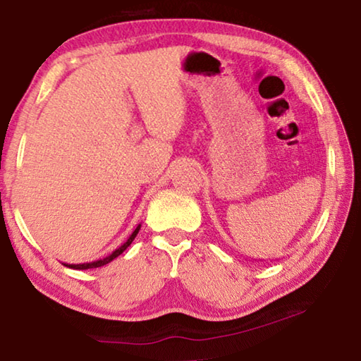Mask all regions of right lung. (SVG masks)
Returning a JSON list of instances; mask_svg holds the SVG:
<instances>
[{
	"label": "right lung",
	"mask_w": 361,
	"mask_h": 361,
	"mask_svg": "<svg viewBox=\"0 0 361 361\" xmlns=\"http://www.w3.org/2000/svg\"><path fill=\"white\" fill-rule=\"evenodd\" d=\"M140 228H142V224L137 226L135 231H133L132 234L129 235V239H127L124 243H122V245H121L119 248H116L111 255L105 256V258H103V259H97V261H92V262H81V264H66V262H63V266L70 267V269H79V271H82V269H94V267L105 266V264H108V262H111L114 258H118V256H119L122 252H124V250H126L127 247L130 245V243L133 242V239H135V237H137Z\"/></svg>",
	"instance_id": "obj_1"
}]
</instances>
